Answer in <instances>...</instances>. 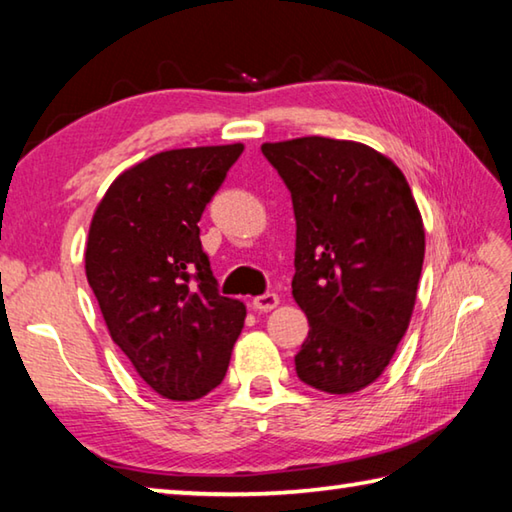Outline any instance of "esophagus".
I'll list each match as a JSON object with an SVG mask.
<instances>
[{"mask_svg": "<svg viewBox=\"0 0 512 512\" xmlns=\"http://www.w3.org/2000/svg\"><path fill=\"white\" fill-rule=\"evenodd\" d=\"M277 302H280V298H277L275 293H262V296L253 298V309L255 311H271L273 307H277Z\"/></svg>", "mask_w": 512, "mask_h": 512, "instance_id": "esophagus-1", "label": "esophagus"}]
</instances>
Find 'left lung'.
<instances>
[{"label": "left lung", "mask_w": 512, "mask_h": 512, "mask_svg": "<svg viewBox=\"0 0 512 512\" xmlns=\"http://www.w3.org/2000/svg\"><path fill=\"white\" fill-rule=\"evenodd\" d=\"M296 214L293 298L309 334L300 381L332 395L372 384L409 327L424 228L404 173L359 142L329 137L264 144Z\"/></svg>", "instance_id": "8db88e82"}]
</instances>
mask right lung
<instances>
[{
    "mask_svg": "<svg viewBox=\"0 0 512 512\" xmlns=\"http://www.w3.org/2000/svg\"><path fill=\"white\" fill-rule=\"evenodd\" d=\"M244 146L153 155L121 173L99 203L85 273L112 341L169 400L221 384L246 318L221 296L198 221Z\"/></svg>",
    "mask_w": 512,
    "mask_h": 512,
    "instance_id": "add662e5",
    "label": "right lung"
}]
</instances>
